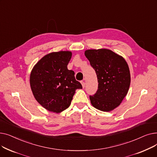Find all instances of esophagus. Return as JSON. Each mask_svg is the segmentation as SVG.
I'll list each match as a JSON object with an SVG mask.
<instances>
[{
	"instance_id": "esophagus-1",
	"label": "esophagus",
	"mask_w": 157,
	"mask_h": 157,
	"mask_svg": "<svg viewBox=\"0 0 157 157\" xmlns=\"http://www.w3.org/2000/svg\"><path fill=\"white\" fill-rule=\"evenodd\" d=\"M81 83L82 86H83V88H85V82H84V81H81Z\"/></svg>"
}]
</instances>
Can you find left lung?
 <instances>
[{"mask_svg":"<svg viewBox=\"0 0 157 157\" xmlns=\"http://www.w3.org/2000/svg\"><path fill=\"white\" fill-rule=\"evenodd\" d=\"M85 55L96 72L98 90L90 102L95 108L109 112L118 107L127 95L130 73L124 58L106 48L87 49Z\"/></svg>","mask_w":157,"mask_h":157,"instance_id":"1","label":"left lung"}]
</instances>
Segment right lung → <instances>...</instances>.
I'll return each mask as SVG.
<instances>
[{
  "label": "right lung",
  "instance_id": "1",
  "mask_svg": "<svg viewBox=\"0 0 157 157\" xmlns=\"http://www.w3.org/2000/svg\"><path fill=\"white\" fill-rule=\"evenodd\" d=\"M72 57L70 51L52 52L44 55L32 68L31 90L36 100L46 110L59 113L71 105L77 89L82 85L67 69Z\"/></svg>",
  "mask_w": 157,
  "mask_h": 157
}]
</instances>
